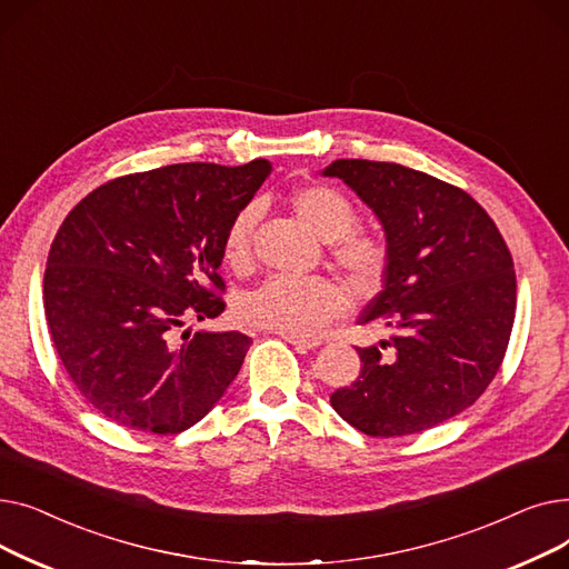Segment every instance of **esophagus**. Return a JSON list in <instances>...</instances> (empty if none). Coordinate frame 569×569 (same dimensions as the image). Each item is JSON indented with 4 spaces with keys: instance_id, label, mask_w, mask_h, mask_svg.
<instances>
[{
    "instance_id": "obj_1",
    "label": "esophagus",
    "mask_w": 569,
    "mask_h": 569,
    "mask_svg": "<svg viewBox=\"0 0 569 569\" xmlns=\"http://www.w3.org/2000/svg\"><path fill=\"white\" fill-rule=\"evenodd\" d=\"M281 339H286L288 343H292L295 348H300V350H313V348H318V346H320V341H318V339L295 337V335H281Z\"/></svg>"
}]
</instances>
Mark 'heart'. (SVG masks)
I'll return each instance as SVG.
<instances>
[{"label": "heart", "instance_id": "obj_1", "mask_svg": "<svg viewBox=\"0 0 569 569\" xmlns=\"http://www.w3.org/2000/svg\"><path fill=\"white\" fill-rule=\"evenodd\" d=\"M290 204L300 221L330 242L332 262L357 288L378 286L387 264V247L373 232L355 228L357 207L330 184H305L290 193ZM260 207L247 204L228 223L221 239V258L237 274L249 272L253 262V230ZM348 300L343 290L327 279L272 277L249 292L239 305L247 325L279 335L316 337L327 325L343 316Z\"/></svg>", "mask_w": 569, "mask_h": 569}]
</instances>
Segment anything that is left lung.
I'll use <instances>...</instances> for the list:
<instances>
[{
    "mask_svg": "<svg viewBox=\"0 0 569 569\" xmlns=\"http://www.w3.org/2000/svg\"><path fill=\"white\" fill-rule=\"evenodd\" d=\"M339 177L378 217L385 286L360 322L390 327L357 348L362 371L330 401L367 436H408L472 406L510 343L517 277L502 234L466 191L399 163L339 159Z\"/></svg>",
    "mask_w": 569,
    "mask_h": 569,
    "instance_id": "obj_1",
    "label": "left lung"
}]
</instances>
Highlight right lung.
I'll use <instances>...</instances> for the list:
<instances>
[{
    "instance_id": "add662e5",
    "label": "right lung",
    "mask_w": 569,
    "mask_h": 569,
    "mask_svg": "<svg viewBox=\"0 0 569 569\" xmlns=\"http://www.w3.org/2000/svg\"><path fill=\"white\" fill-rule=\"evenodd\" d=\"M272 163H174L110 179L59 226L43 277L54 350L87 403L119 427L179 433L242 369V332H184L223 313L221 239Z\"/></svg>"
}]
</instances>
